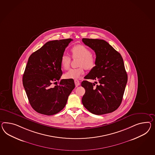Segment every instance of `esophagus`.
<instances>
[{
  "instance_id": "esophagus-1",
  "label": "esophagus",
  "mask_w": 155,
  "mask_h": 155,
  "mask_svg": "<svg viewBox=\"0 0 155 155\" xmlns=\"http://www.w3.org/2000/svg\"><path fill=\"white\" fill-rule=\"evenodd\" d=\"M74 82H75V86L77 87H78L79 85H80V82L78 80H74Z\"/></svg>"
}]
</instances>
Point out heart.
Instances as JSON below:
<instances>
[{
    "instance_id": "heart-1",
    "label": "heart",
    "mask_w": 155,
    "mask_h": 155,
    "mask_svg": "<svg viewBox=\"0 0 155 155\" xmlns=\"http://www.w3.org/2000/svg\"><path fill=\"white\" fill-rule=\"evenodd\" d=\"M73 58H79V66L78 68H70L64 74V78L69 79H77L84 73V68L87 70H91L95 68L96 60L91 55V51L86 46L78 44L71 49ZM71 62V57L66 53H64L61 58V64L62 68L68 69Z\"/></svg>"
}]
</instances>
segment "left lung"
Wrapping results in <instances>:
<instances>
[{"mask_svg": "<svg viewBox=\"0 0 155 155\" xmlns=\"http://www.w3.org/2000/svg\"><path fill=\"white\" fill-rule=\"evenodd\" d=\"M84 44L96 55V65L85 76L95 80V84L84 80L81 85L85 93L82 98L84 106L95 115L111 113L119 107L127 83V75L123 59L119 53L105 40L83 38Z\"/></svg>", "mask_w": 155, "mask_h": 155, "instance_id": "8db88e82", "label": "left lung"}]
</instances>
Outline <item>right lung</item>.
I'll use <instances>...</instances> for the list:
<instances>
[{"label":"right lung","instance_id":"1","mask_svg":"<svg viewBox=\"0 0 155 155\" xmlns=\"http://www.w3.org/2000/svg\"><path fill=\"white\" fill-rule=\"evenodd\" d=\"M72 40L48 41L28 58L23 85L30 105L39 114L49 116L61 111L75 88L74 80H60L62 75L61 58Z\"/></svg>","mask_w":155,"mask_h":155}]
</instances>
